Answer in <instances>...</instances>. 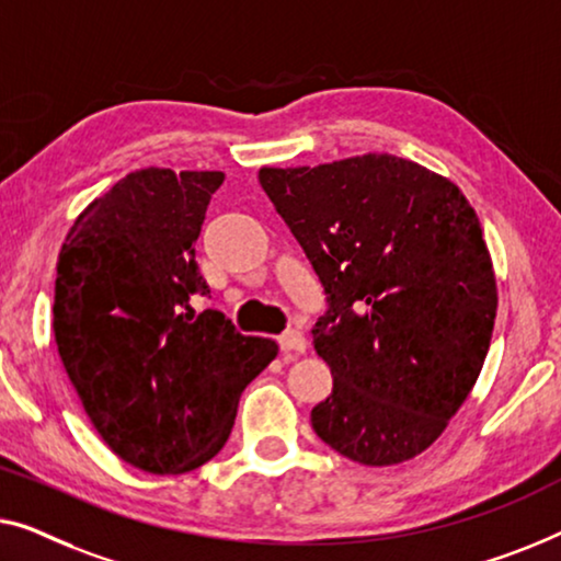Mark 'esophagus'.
Here are the masks:
<instances>
[{
    "label": "esophagus",
    "instance_id": "34e87169",
    "mask_svg": "<svg viewBox=\"0 0 561 561\" xmlns=\"http://www.w3.org/2000/svg\"><path fill=\"white\" fill-rule=\"evenodd\" d=\"M279 348L287 358H297V356H302V353H305L307 341H305V335L299 333V330H289V333H284L279 337Z\"/></svg>",
    "mask_w": 561,
    "mask_h": 561
}]
</instances>
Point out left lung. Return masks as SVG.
Wrapping results in <instances>:
<instances>
[{"instance_id": "obj_1", "label": "left lung", "mask_w": 561, "mask_h": 561, "mask_svg": "<svg viewBox=\"0 0 561 561\" xmlns=\"http://www.w3.org/2000/svg\"><path fill=\"white\" fill-rule=\"evenodd\" d=\"M259 183L328 291L312 345L333 393L312 430L370 468L422 455L476 386L495 325L476 208L453 180L386 152L262 168Z\"/></svg>"}]
</instances>
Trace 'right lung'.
I'll use <instances>...</instances> for the list:
<instances>
[{
  "label": "right lung",
  "instance_id": "obj_1",
  "mask_svg": "<svg viewBox=\"0 0 561 561\" xmlns=\"http://www.w3.org/2000/svg\"><path fill=\"white\" fill-rule=\"evenodd\" d=\"M224 172L145 168L85 205L58 256L53 333L93 427L134 468L180 476L231 435L239 397L277 358L208 297L195 241Z\"/></svg>",
  "mask_w": 561,
  "mask_h": 561
}]
</instances>
